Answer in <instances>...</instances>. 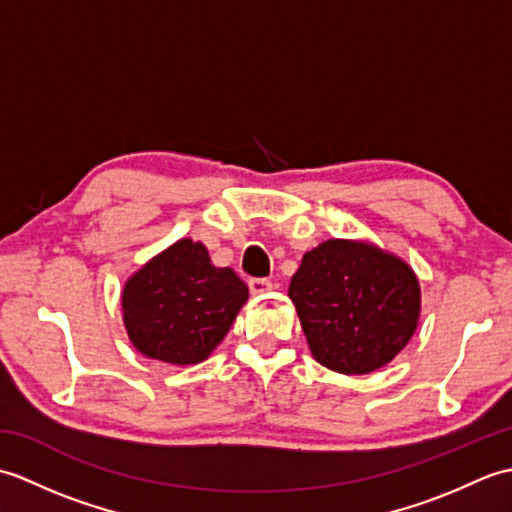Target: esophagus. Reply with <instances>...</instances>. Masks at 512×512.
Listing matches in <instances>:
<instances>
[{
    "label": "esophagus",
    "instance_id": "34e87169",
    "mask_svg": "<svg viewBox=\"0 0 512 512\" xmlns=\"http://www.w3.org/2000/svg\"><path fill=\"white\" fill-rule=\"evenodd\" d=\"M248 288L253 295H266V292L273 290V281L270 279H250Z\"/></svg>",
    "mask_w": 512,
    "mask_h": 512
}]
</instances>
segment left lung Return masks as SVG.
Segmentation results:
<instances>
[{
	"label": "left lung",
	"mask_w": 512,
	"mask_h": 512,
	"mask_svg": "<svg viewBox=\"0 0 512 512\" xmlns=\"http://www.w3.org/2000/svg\"><path fill=\"white\" fill-rule=\"evenodd\" d=\"M288 297L314 361L347 376L394 361L416 332L422 310L413 268L365 239L332 237L308 250Z\"/></svg>",
	"instance_id": "left-lung-1"
}]
</instances>
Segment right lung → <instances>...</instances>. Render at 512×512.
Instances as JSON below:
<instances>
[{"label":"right lung","mask_w":512,"mask_h":512,"mask_svg":"<svg viewBox=\"0 0 512 512\" xmlns=\"http://www.w3.org/2000/svg\"><path fill=\"white\" fill-rule=\"evenodd\" d=\"M248 301V286L217 268L202 242L182 237L125 281L123 325L136 350L160 363L206 361Z\"/></svg>","instance_id":"1"}]
</instances>
